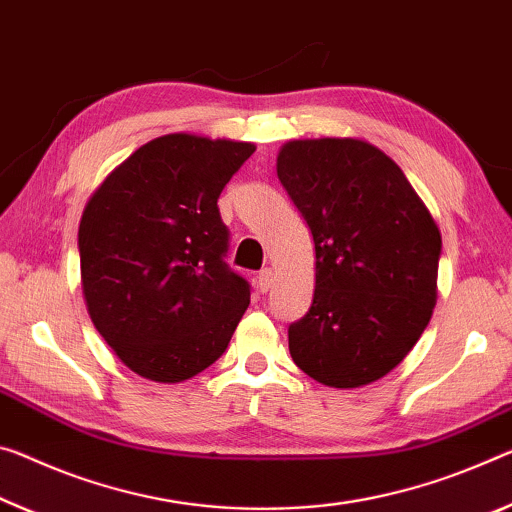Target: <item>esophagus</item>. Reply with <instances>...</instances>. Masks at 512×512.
<instances>
[{
	"instance_id": "34e87169",
	"label": "esophagus",
	"mask_w": 512,
	"mask_h": 512,
	"mask_svg": "<svg viewBox=\"0 0 512 512\" xmlns=\"http://www.w3.org/2000/svg\"><path fill=\"white\" fill-rule=\"evenodd\" d=\"M271 285H273V271L271 269L259 271V275H257V289L262 291V294H266V291L271 289Z\"/></svg>"
}]
</instances>
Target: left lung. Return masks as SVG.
Masks as SVG:
<instances>
[{
	"mask_svg": "<svg viewBox=\"0 0 512 512\" xmlns=\"http://www.w3.org/2000/svg\"><path fill=\"white\" fill-rule=\"evenodd\" d=\"M278 177L316 253L312 307L289 326L291 358L328 387L369 385L431 321L440 230L403 170L367 141H289Z\"/></svg>",
	"mask_w": 512,
	"mask_h": 512,
	"instance_id": "left-lung-1",
	"label": "left lung"
}]
</instances>
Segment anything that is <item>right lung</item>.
<instances>
[{"instance_id": "obj_1", "label": "right lung", "mask_w": 512, "mask_h": 512, "mask_svg": "<svg viewBox=\"0 0 512 512\" xmlns=\"http://www.w3.org/2000/svg\"><path fill=\"white\" fill-rule=\"evenodd\" d=\"M253 143L166 134L141 145L81 214V289L125 367L182 383L225 353L250 285L225 264L218 196Z\"/></svg>"}]
</instances>
